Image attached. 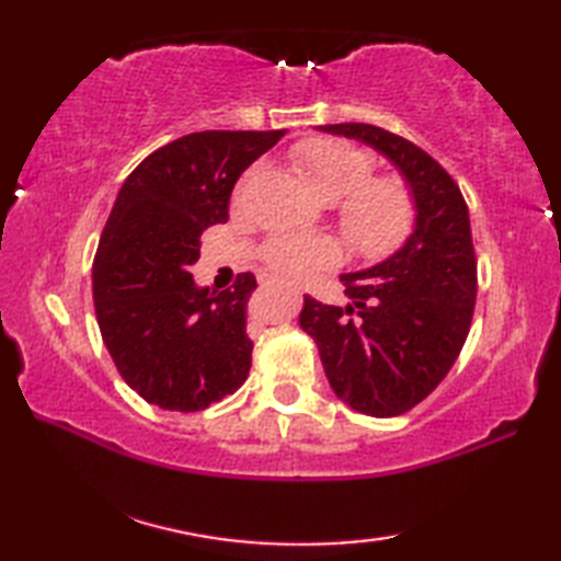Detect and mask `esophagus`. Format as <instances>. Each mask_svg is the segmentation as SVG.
I'll use <instances>...</instances> for the list:
<instances>
[{
  "mask_svg": "<svg viewBox=\"0 0 561 561\" xmlns=\"http://www.w3.org/2000/svg\"><path fill=\"white\" fill-rule=\"evenodd\" d=\"M260 282H262V284H272V282H274V279H270V277H262V279H260Z\"/></svg>",
  "mask_w": 561,
  "mask_h": 561,
  "instance_id": "34e87169",
  "label": "esophagus"
}]
</instances>
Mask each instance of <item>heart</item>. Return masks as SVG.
<instances>
[{"label": "heart", "mask_w": 561, "mask_h": 561, "mask_svg": "<svg viewBox=\"0 0 561 561\" xmlns=\"http://www.w3.org/2000/svg\"><path fill=\"white\" fill-rule=\"evenodd\" d=\"M296 171L318 197L337 199L340 229L362 257L376 260L392 253L414 224V199L398 175H371L376 159L368 149L332 137H313L291 151ZM253 171L233 190L238 205ZM260 257L284 279L301 282L337 262V243L328 236L282 233L262 243Z\"/></svg>", "instance_id": "obj_1"}]
</instances>
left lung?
Returning a JSON list of instances; mask_svg holds the SVG:
<instances>
[{
  "label": "left lung",
  "mask_w": 561,
  "mask_h": 561,
  "mask_svg": "<svg viewBox=\"0 0 561 561\" xmlns=\"http://www.w3.org/2000/svg\"><path fill=\"white\" fill-rule=\"evenodd\" d=\"M320 129L374 147L412 187L414 231L398 253L342 274L347 306L304 296L299 316L335 396L362 414L398 416L446 378L468 340L478 296L468 205L444 165L410 139L364 123Z\"/></svg>",
  "instance_id": "left-lung-1"
}]
</instances>
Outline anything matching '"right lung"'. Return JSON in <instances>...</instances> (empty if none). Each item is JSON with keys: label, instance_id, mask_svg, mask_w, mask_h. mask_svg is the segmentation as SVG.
<instances>
[{"label": "right lung", "instance_id": "add662e5", "mask_svg": "<svg viewBox=\"0 0 561 561\" xmlns=\"http://www.w3.org/2000/svg\"><path fill=\"white\" fill-rule=\"evenodd\" d=\"M284 133L185 135L149 153L117 193L93 260V306L117 371L149 404L199 412L248 378L255 274L209 291L190 267L205 229L229 219L238 178Z\"/></svg>", "mask_w": 561, "mask_h": 561}]
</instances>
